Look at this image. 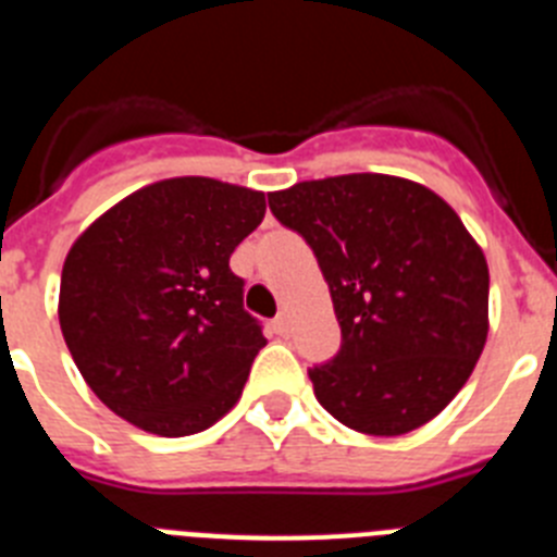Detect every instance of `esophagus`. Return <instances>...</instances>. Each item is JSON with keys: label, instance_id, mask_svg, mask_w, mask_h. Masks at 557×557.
Wrapping results in <instances>:
<instances>
[{"label": "esophagus", "instance_id": "obj_1", "mask_svg": "<svg viewBox=\"0 0 557 557\" xmlns=\"http://www.w3.org/2000/svg\"><path fill=\"white\" fill-rule=\"evenodd\" d=\"M273 332H275V335H287V332H289V318L287 315H278V318H275V321H273Z\"/></svg>", "mask_w": 557, "mask_h": 557}]
</instances>
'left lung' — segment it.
<instances>
[{"label":"left lung","mask_w":557,"mask_h":557,"mask_svg":"<svg viewBox=\"0 0 557 557\" xmlns=\"http://www.w3.org/2000/svg\"><path fill=\"white\" fill-rule=\"evenodd\" d=\"M268 199L312 247L344 335L335 358L310 369L318 403L369 436L434 420L491 330L487 259L459 213L392 174L307 180Z\"/></svg>","instance_id":"8db88e82"}]
</instances>
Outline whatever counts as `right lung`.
I'll use <instances>...</instances> for the list:
<instances>
[{
  "mask_svg": "<svg viewBox=\"0 0 557 557\" xmlns=\"http://www.w3.org/2000/svg\"><path fill=\"white\" fill-rule=\"evenodd\" d=\"M264 194L171 177L123 197L73 242L59 321L81 377L157 436L211 428L268 344L242 307L231 253L264 220Z\"/></svg>",
  "mask_w": 557,
  "mask_h": 557,
  "instance_id": "obj_1",
  "label": "right lung"
}]
</instances>
